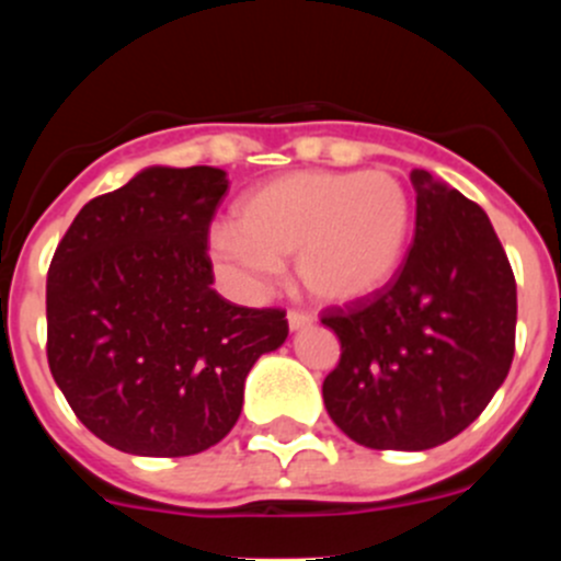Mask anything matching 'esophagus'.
Returning a JSON list of instances; mask_svg holds the SVG:
<instances>
[{
  "label": "esophagus",
  "mask_w": 561,
  "mask_h": 561,
  "mask_svg": "<svg viewBox=\"0 0 561 561\" xmlns=\"http://www.w3.org/2000/svg\"><path fill=\"white\" fill-rule=\"evenodd\" d=\"M312 317L309 314H301V312H287V325H290V331H304V328L312 325Z\"/></svg>",
  "instance_id": "esophagus-1"
}]
</instances>
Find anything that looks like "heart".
Segmentation results:
<instances>
[{"label": "heart", "instance_id": "b5f03b06", "mask_svg": "<svg viewBox=\"0 0 561 561\" xmlns=\"http://www.w3.org/2000/svg\"><path fill=\"white\" fill-rule=\"evenodd\" d=\"M236 228L208 236L222 279L260 293L296 257L304 290L325 307H355L396 279L412 236V197L388 171H296L249 190Z\"/></svg>", "mask_w": 561, "mask_h": 561}]
</instances>
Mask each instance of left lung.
I'll use <instances>...</instances> for the list:
<instances>
[{
    "label": "left lung",
    "instance_id": "left-lung-1",
    "mask_svg": "<svg viewBox=\"0 0 561 561\" xmlns=\"http://www.w3.org/2000/svg\"><path fill=\"white\" fill-rule=\"evenodd\" d=\"M415 239L393 285L322 317L342 342L322 382L331 421L375 450H428L461 434L505 382L516 279L478 203L412 171Z\"/></svg>",
    "mask_w": 561,
    "mask_h": 561
}]
</instances>
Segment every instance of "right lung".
Segmentation results:
<instances>
[{
  "label": "right lung",
  "mask_w": 561,
  "mask_h": 561,
  "mask_svg": "<svg viewBox=\"0 0 561 561\" xmlns=\"http://www.w3.org/2000/svg\"><path fill=\"white\" fill-rule=\"evenodd\" d=\"M222 168L151 165L78 211L45 287L48 366L78 421L111 448L175 458L228 437L279 309L214 290L208 222Z\"/></svg>",
  "instance_id": "obj_1"
}]
</instances>
